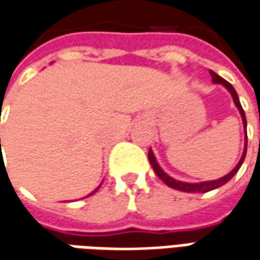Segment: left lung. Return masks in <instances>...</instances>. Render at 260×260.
<instances>
[{
  "instance_id": "left-lung-1",
  "label": "left lung",
  "mask_w": 260,
  "mask_h": 260,
  "mask_svg": "<svg viewBox=\"0 0 260 260\" xmlns=\"http://www.w3.org/2000/svg\"><path fill=\"white\" fill-rule=\"evenodd\" d=\"M211 77L212 81L213 82H216V84H222L223 86H226L228 91L232 93V96H234V102L235 105L238 107L239 109V112H241L242 119H243V126H245V129H246V116H245V112H243V108H242L241 102H239V98H238V93L235 91V88L229 82H228L226 79L220 78L218 74H215L213 71H211ZM246 148H248V134H246V137H245V151H243V155H242L241 160H239V164L236 165V167L229 172L228 175H225L223 178H219L216 181H208V182H201V183H186V182H181V181H176L174 178H171V176H168L162 169L159 168V165L156 164V159H155V156H153L152 151L149 149V152H148V159L151 162V165H152L153 171H155V174L158 175V178H159L160 181L164 182L165 185H168L169 188H174V189L182 190V192H209L212 189H216L219 186H222V185H225L228 181H231L232 178H234L236 172L239 171V168L242 167V164H243V160H245V156H246Z\"/></svg>"
}]
</instances>
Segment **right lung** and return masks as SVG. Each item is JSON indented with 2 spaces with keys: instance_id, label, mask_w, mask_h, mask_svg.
<instances>
[{
  "instance_id": "1",
  "label": "right lung",
  "mask_w": 260,
  "mask_h": 260,
  "mask_svg": "<svg viewBox=\"0 0 260 260\" xmlns=\"http://www.w3.org/2000/svg\"><path fill=\"white\" fill-rule=\"evenodd\" d=\"M0 141H1V139H0ZM96 190H98V189H95V190H93L92 193H95V192H96ZM92 193H91V195H92Z\"/></svg>"
}]
</instances>
